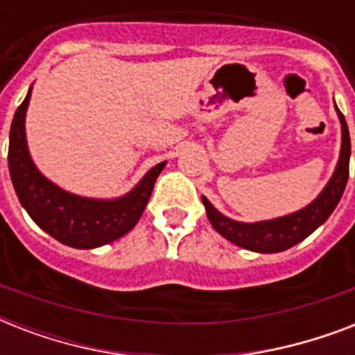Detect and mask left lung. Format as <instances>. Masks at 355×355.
I'll return each instance as SVG.
<instances>
[{
    "mask_svg": "<svg viewBox=\"0 0 355 355\" xmlns=\"http://www.w3.org/2000/svg\"><path fill=\"white\" fill-rule=\"evenodd\" d=\"M336 110L339 121H341V153H339L336 171L324 189L317 195V199L289 216L276 217L269 221L241 223L223 216L221 211L202 195L200 199H202L206 216L210 219L211 227L237 247L247 248L252 252L272 254L295 247L297 243L304 241L309 234H313L322 223H326V219L331 216V211L339 205L343 191L347 188L348 166H350V134H348L345 116L337 108V105Z\"/></svg>",
    "mask_w": 355,
    "mask_h": 355,
    "instance_id": "1",
    "label": "left lung"
}]
</instances>
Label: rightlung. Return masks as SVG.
Listing matches in <instances>:
<instances>
[{
    "instance_id": "right-lung-1",
    "label": "right lung",
    "mask_w": 355,
    "mask_h": 355,
    "mask_svg": "<svg viewBox=\"0 0 355 355\" xmlns=\"http://www.w3.org/2000/svg\"><path fill=\"white\" fill-rule=\"evenodd\" d=\"M31 92L14 114L8 136V171L19 205L31 219L57 241L73 248H97L130 232L149 202L166 162L156 164L128 193L116 199H90L69 193L44 177L29 155L25 114Z\"/></svg>"
}]
</instances>
